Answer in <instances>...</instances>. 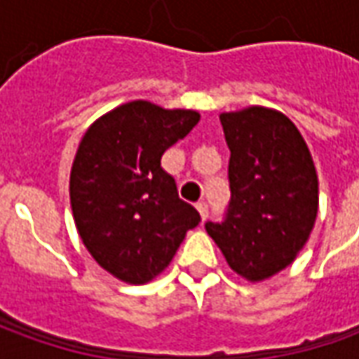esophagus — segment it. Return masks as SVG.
<instances>
[{
  "label": "esophagus",
  "mask_w": 359,
  "mask_h": 359,
  "mask_svg": "<svg viewBox=\"0 0 359 359\" xmlns=\"http://www.w3.org/2000/svg\"><path fill=\"white\" fill-rule=\"evenodd\" d=\"M196 208H198V212H200L201 219H205V217H208V214H210V208H208V203H205V201H198V205H196Z\"/></svg>",
  "instance_id": "1"
}]
</instances>
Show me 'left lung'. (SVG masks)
Wrapping results in <instances>:
<instances>
[{
    "label": "left lung",
    "mask_w": 359,
    "mask_h": 359,
    "mask_svg": "<svg viewBox=\"0 0 359 359\" xmlns=\"http://www.w3.org/2000/svg\"><path fill=\"white\" fill-rule=\"evenodd\" d=\"M229 147L224 222H208L229 268L250 282L287 268L318 215V175L310 149L283 114L252 105L219 116Z\"/></svg>",
    "instance_id": "left-lung-1"
}]
</instances>
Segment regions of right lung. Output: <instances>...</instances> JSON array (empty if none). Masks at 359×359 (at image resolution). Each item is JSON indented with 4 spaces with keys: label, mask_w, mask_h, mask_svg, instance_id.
<instances>
[{
    "label": "right lung",
    "mask_w": 359,
    "mask_h": 359,
    "mask_svg": "<svg viewBox=\"0 0 359 359\" xmlns=\"http://www.w3.org/2000/svg\"><path fill=\"white\" fill-rule=\"evenodd\" d=\"M198 121L194 109L137 100L93 121L79 142L69 175L76 228L91 257L121 282L154 280L201 222L161 168L163 151Z\"/></svg>",
    "instance_id": "right-lung-1"
}]
</instances>
